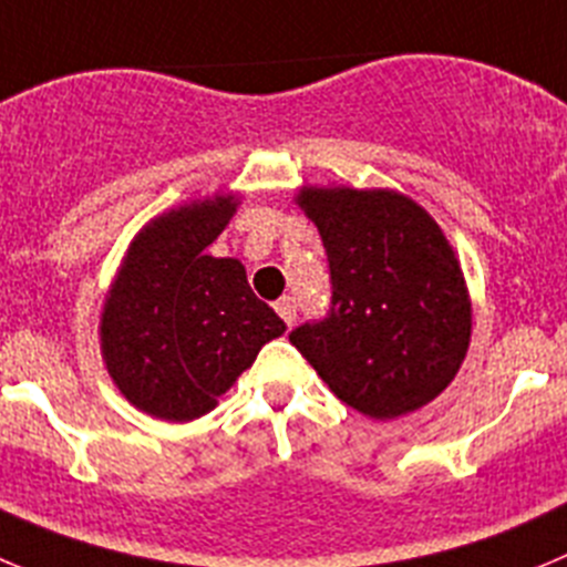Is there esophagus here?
<instances>
[{"label":"esophagus","mask_w":567,"mask_h":567,"mask_svg":"<svg viewBox=\"0 0 567 567\" xmlns=\"http://www.w3.org/2000/svg\"><path fill=\"white\" fill-rule=\"evenodd\" d=\"M274 308H277V313L282 316V321L285 324H293L296 321V301H293V296H282V299L277 301V305H274Z\"/></svg>","instance_id":"esophagus-1"}]
</instances>
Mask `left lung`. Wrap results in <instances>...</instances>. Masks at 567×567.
<instances>
[{
  "label": "left lung",
  "mask_w": 567,
  "mask_h": 567,
  "mask_svg": "<svg viewBox=\"0 0 567 567\" xmlns=\"http://www.w3.org/2000/svg\"><path fill=\"white\" fill-rule=\"evenodd\" d=\"M296 204L330 259L327 319L290 343L332 394L372 420L436 400L462 369L473 332L464 271L425 206L396 189L301 187Z\"/></svg>",
  "instance_id": "8db88e82"
}]
</instances>
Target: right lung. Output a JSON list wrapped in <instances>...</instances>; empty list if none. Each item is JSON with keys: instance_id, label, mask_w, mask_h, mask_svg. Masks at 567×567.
<instances>
[{"instance_id": "add662e5", "label": "right lung", "mask_w": 567, "mask_h": 567, "mask_svg": "<svg viewBox=\"0 0 567 567\" xmlns=\"http://www.w3.org/2000/svg\"><path fill=\"white\" fill-rule=\"evenodd\" d=\"M237 204L235 193H215L147 220L105 293V369L120 394L156 420L209 414L259 349L285 332L248 288L240 259L206 254Z\"/></svg>"}]
</instances>
